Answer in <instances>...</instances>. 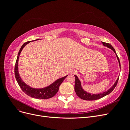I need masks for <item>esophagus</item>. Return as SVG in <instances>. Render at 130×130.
<instances>
[{"mask_svg":"<svg viewBox=\"0 0 130 130\" xmlns=\"http://www.w3.org/2000/svg\"><path fill=\"white\" fill-rule=\"evenodd\" d=\"M76 73H77V72H76V71H75V70H74V71L72 72V74H75Z\"/></svg>","mask_w":130,"mask_h":130,"instance_id":"34e87169","label":"esophagus"}]
</instances>
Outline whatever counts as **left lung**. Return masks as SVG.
I'll use <instances>...</instances> for the list:
<instances>
[{
  "instance_id": "8db88e82",
  "label": "left lung",
  "mask_w": 130,
  "mask_h": 130,
  "mask_svg": "<svg viewBox=\"0 0 130 130\" xmlns=\"http://www.w3.org/2000/svg\"><path fill=\"white\" fill-rule=\"evenodd\" d=\"M102 43H103V44L104 46H106L108 47V48L111 49L113 51V52L115 53V54H116L117 57L118 58V60L119 66H120V63L119 57L117 55L116 50L115 49H114L113 47L111 44H109V43L103 42H102ZM74 76H75V88H74L76 94H77V95L78 97L80 98L81 99L85 100H95L99 99H100V98L108 95V94H109L110 93H111L112 92V90L115 89V88L116 87V86L118 84V80H119V77H118L117 78V81H116L115 84H114L112 87L111 88H109V90H108L107 91L103 93H100V94H90L89 93L86 92L82 88L80 81L78 80V78L76 75H75Z\"/></svg>"
}]
</instances>
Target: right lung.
Here are the masks:
<instances>
[{
	"label": "right lung",
	"instance_id": "right-lung-1",
	"mask_svg": "<svg viewBox=\"0 0 130 130\" xmlns=\"http://www.w3.org/2000/svg\"><path fill=\"white\" fill-rule=\"evenodd\" d=\"M39 40V39H37L36 40ZM31 41H28L24 43L18 52L17 60L16 62H15V64L14 66V75L15 79H16L17 81L19 87H21L23 91L26 94H27V95L34 98H36V99H49V98H52L54 95H56V94L58 92L60 85L62 83V82L63 81V80L68 75H67L63 77H62L61 78H59V79L57 80L56 81H55L52 85L49 86L48 87H46L44 88L35 89L33 88H31L30 86L26 85L24 82L22 81L21 77L19 76L18 70V63L19 57V55H20V54L22 52V49L27 44H28Z\"/></svg>",
	"mask_w": 130,
	"mask_h": 130
}]
</instances>
